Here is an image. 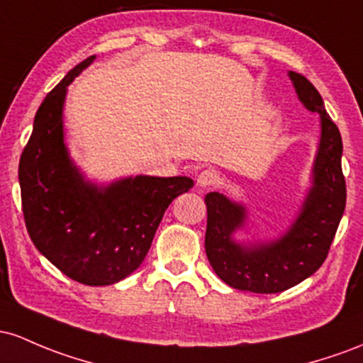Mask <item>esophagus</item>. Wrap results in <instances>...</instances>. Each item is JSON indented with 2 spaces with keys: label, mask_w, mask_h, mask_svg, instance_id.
Masks as SVG:
<instances>
[{
  "label": "esophagus",
  "mask_w": 363,
  "mask_h": 363,
  "mask_svg": "<svg viewBox=\"0 0 363 363\" xmlns=\"http://www.w3.org/2000/svg\"><path fill=\"white\" fill-rule=\"evenodd\" d=\"M218 183V173L213 169H203L199 173L197 177V185L202 186V189H209V186H213Z\"/></svg>",
  "instance_id": "esophagus-1"
}]
</instances>
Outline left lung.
<instances>
[{
  "label": "left lung",
  "instance_id": "8db88e82",
  "mask_svg": "<svg viewBox=\"0 0 363 363\" xmlns=\"http://www.w3.org/2000/svg\"><path fill=\"white\" fill-rule=\"evenodd\" d=\"M298 99L320 116V142L308 190L298 218L281 238L245 247L233 233L243 226L245 207L219 192L206 195V254L216 274L231 288L254 293H279L302 283L323 266L346 206L341 169L343 142L317 89L296 72L288 73Z\"/></svg>",
  "mask_w": 363,
  "mask_h": 363
}]
</instances>
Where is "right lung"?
I'll return each mask as SVG.
<instances>
[{
    "label": "right lung",
    "instance_id": "1",
    "mask_svg": "<svg viewBox=\"0 0 363 363\" xmlns=\"http://www.w3.org/2000/svg\"><path fill=\"white\" fill-rule=\"evenodd\" d=\"M94 58L68 72L39 106L20 156L18 182L35 248L68 278L106 286L140 266L164 211L194 180L138 174L108 186L84 180L65 145L63 104L67 87Z\"/></svg>",
    "mask_w": 363,
    "mask_h": 363
}]
</instances>
